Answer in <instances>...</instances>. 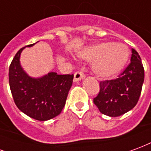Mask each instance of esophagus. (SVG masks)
Listing matches in <instances>:
<instances>
[{"mask_svg": "<svg viewBox=\"0 0 151 151\" xmlns=\"http://www.w3.org/2000/svg\"><path fill=\"white\" fill-rule=\"evenodd\" d=\"M85 78V74L83 73L81 71H77V72L74 73V82H78V81H80Z\"/></svg>", "mask_w": 151, "mask_h": 151, "instance_id": "34e87169", "label": "esophagus"}]
</instances>
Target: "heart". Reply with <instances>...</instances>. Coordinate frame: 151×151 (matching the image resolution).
Here are the masks:
<instances>
[{"label": "heart", "instance_id": "b5f03b06", "mask_svg": "<svg viewBox=\"0 0 151 151\" xmlns=\"http://www.w3.org/2000/svg\"><path fill=\"white\" fill-rule=\"evenodd\" d=\"M82 56L95 60V72L102 78H110L120 72L129 58V50L124 44L103 43L86 50Z\"/></svg>", "mask_w": 151, "mask_h": 151}]
</instances>
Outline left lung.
I'll return each instance as SVG.
<instances>
[{
    "label": "left lung",
    "instance_id": "1",
    "mask_svg": "<svg viewBox=\"0 0 151 151\" xmlns=\"http://www.w3.org/2000/svg\"><path fill=\"white\" fill-rule=\"evenodd\" d=\"M144 82V68L139 54L132 49L130 63L118 78L99 82V92L93 101L101 113L120 116L138 102Z\"/></svg>",
    "mask_w": 151,
    "mask_h": 151
}]
</instances>
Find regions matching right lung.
Returning <instances> with one entry per match:
<instances>
[{
  "mask_svg": "<svg viewBox=\"0 0 151 151\" xmlns=\"http://www.w3.org/2000/svg\"><path fill=\"white\" fill-rule=\"evenodd\" d=\"M33 44L27 45L31 47ZM22 47L16 53L9 69V82L18 109L35 120H44L58 116L65 105L73 74L49 73L41 78H32L22 70L19 58Z\"/></svg>",
  "mask_w": 151,
  "mask_h": 151,
  "instance_id": "right-lung-1",
  "label": "right lung"
}]
</instances>
